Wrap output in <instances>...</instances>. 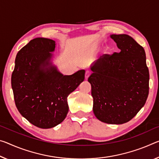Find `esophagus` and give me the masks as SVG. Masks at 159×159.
I'll list each match as a JSON object with an SVG mask.
<instances>
[{"mask_svg": "<svg viewBox=\"0 0 159 159\" xmlns=\"http://www.w3.org/2000/svg\"><path fill=\"white\" fill-rule=\"evenodd\" d=\"M90 71H89V70H86V71H85V79H88V78L90 76Z\"/></svg>", "mask_w": 159, "mask_h": 159, "instance_id": "esophagus-1", "label": "esophagus"}]
</instances>
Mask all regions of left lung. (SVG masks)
<instances>
[{"label": "left lung", "instance_id": "left-lung-1", "mask_svg": "<svg viewBox=\"0 0 159 159\" xmlns=\"http://www.w3.org/2000/svg\"><path fill=\"white\" fill-rule=\"evenodd\" d=\"M119 53L105 54L91 66L93 112L112 125L132 119L145 105L149 90V72L144 49L127 34H112Z\"/></svg>", "mask_w": 159, "mask_h": 159}]
</instances>
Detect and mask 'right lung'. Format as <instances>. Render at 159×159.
Segmentation results:
<instances>
[{"instance_id":"1","label":"right lung","mask_w":159,"mask_h":159,"mask_svg":"<svg viewBox=\"0 0 159 159\" xmlns=\"http://www.w3.org/2000/svg\"><path fill=\"white\" fill-rule=\"evenodd\" d=\"M54 40L37 37L20 50L11 76L20 113L37 127L49 129L62 122L69 112L67 97L84 80L85 70L64 75L52 66Z\"/></svg>"}]
</instances>
